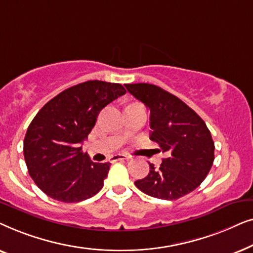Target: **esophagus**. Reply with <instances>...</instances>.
<instances>
[{"label":"esophagus","instance_id":"1","mask_svg":"<svg viewBox=\"0 0 253 253\" xmlns=\"http://www.w3.org/2000/svg\"><path fill=\"white\" fill-rule=\"evenodd\" d=\"M130 157H126V155H123V154H117V155H114L109 159L110 162H116V161H122V160H129Z\"/></svg>","mask_w":253,"mask_h":253}]
</instances>
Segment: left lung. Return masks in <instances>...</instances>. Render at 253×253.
Masks as SVG:
<instances>
[{
  "mask_svg": "<svg viewBox=\"0 0 253 253\" xmlns=\"http://www.w3.org/2000/svg\"><path fill=\"white\" fill-rule=\"evenodd\" d=\"M134 98L150 109V139L168 157L160 167L150 164L146 177L134 184L159 199L175 200L192 192L206 178L214 161V141L195 110L157 85L126 84Z\"/></svg>",
  "mask_w": 253,
  "mask_h": 253,
  "instance_id": "left-lung-1",
  "label": "left lung"
}]
</instances>
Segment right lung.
<instances>
[{"instance_id": "1", "label": "right lung", "mask_w": 253, "mask_h": 253, "mask_svg": "<svg viewBox=\"0 0 253 253\" xmlns=\"http://www.w3.org/2000/svg\"><path fill=\"white\" fill-rule=\"evenodd\" d=\"M121 84L88 81L49 100L29 126L24 158L34 183L50 198L78 203L103 186L110 164H96L82 151L100 110L126 94Z\"/></svg>"}]
</instances>
